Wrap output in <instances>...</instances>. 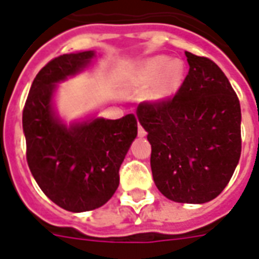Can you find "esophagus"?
Instances as JSON below:
<instances>
[{
    "label": "esophagus",
    "mask_w": 259,
    "mask_h": 259,
    "mask_svg": "<svg viewBox=\"0 0 259 259\" xmlns=\"http://www.w3.org/2000/svg\"><path fill=\"white\" fill-rule=\"evenodd\" d=\"M147 135V132H145V129L141 126V124H139V136L140 137H144V136Z\"/></svg>",
    "instance_id": "esophagus-1"
}]
</instances>
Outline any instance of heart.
I'll return each instance as SVG.
<instances>
[{"label":"heart","mask_w":259,"mask_h":259,"mask_svg":"<svg viewBox=\"0 0 259 259\" xmlns=\"http://www.w3.org/2000/svg\"><path fill=\"white\" fill-rule=\"evenodd\" d=\"M162 76L155 96L162 99L171 95L181 85L184 76V66L181 61L170 60L166 56H156L149 59L143 64L139 74V82L141 83H152Z\"/></svg>","instance_id":"obj_1"}]
</instances>
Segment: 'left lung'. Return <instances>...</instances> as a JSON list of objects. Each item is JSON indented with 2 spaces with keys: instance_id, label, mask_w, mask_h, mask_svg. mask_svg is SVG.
Here are the masks:
<instances>
[{
  "instance_id": "1",
  "label": "left lung",
  "mask_w": 259,
  "mask_h": 259,
  "mask_svg": "<svg viewBox=\"0 0 259 259\" xmlns=\"http://www.w3.org/2000/svg\"><path fill=\"white\" fill-rule=\"evenodd\" d=\"M188 75L171 97L143 101L156 187L178 203H206L227 187L242 152L240 103L220 67L185 52Z\"/></svg>"
}]
</instances>
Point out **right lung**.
<instances>
[{
  "label": "right lung",
  "mask_w": 259,
  "mask_h": 259,
  "mask_svg": "<svg viewBox=\"0 0 259 259\" xmlns=\"http://www.w3.org/2000/svg\"><path fill=\"white\" fill-rule=\"evenodd\" d=\"M95 52L61 55L34 78L23 108L28 167L42 192L64 210L100 207L119 185V167L137 136V118H96L66 127L55 118L52 95L57 82L89 64Z\"/></svg>",
  "instance_id": "right-lung-1"
}]
</instances>
